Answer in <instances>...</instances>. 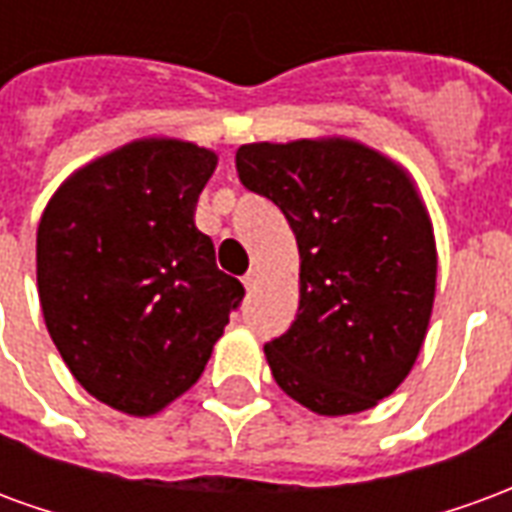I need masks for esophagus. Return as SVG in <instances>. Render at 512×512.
<instances>
[{"label": "esophagus", "instance_id": "esophagus-1", "mask_svg": "<svg viewBox=\"0 0 512 512\" xmlns=\"http://www.w3.org/2000/svg\"><path fill=\"white\" fill-rule=\"evenodd\" d=\"M257 282H260V277H257V271H249V274H246V277H244V288L246 290H255Z\"/></svg>", "mask_w": 512, "mask_h": 512}]
</instances>
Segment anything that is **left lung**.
<instances>
[{
  "label": "left lung",
  "mask_w": 512,
  "mask_h": 512,
  "mask_svg": "<svg viewBox=\"0 0 512 512\" xmlns=\"http://www.w3.org/2000/svg\"><path fill=\"white\" fill-rule=\"evenodd\" d=\"M235 169L299 244V312L266 343L271 376L315 414L373 408L414 367L433 310L436 244L414 183L351 139L241 145Z\"/></svg>",
  "instance_id": "8db88e82"
}]
</instances>
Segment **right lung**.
Here are the masks:
<instances>
[{
	"instance_id": "1",
	"label": "right lung",
	"mask_w": 512,
	"mask_h": 512,
	"mask_svg": "<svg viewBox=\"0 0 512 512\" xmlns=\"http://www.w3.org/2000/svg\"><path fill=\"white\" fill-rule=\"evenodd\" d=\"M216 153L136 139L62 183L38 224L46 329L106 406L150 417L197 384L244 299L194 224Z\"/></svg>"
}]
</instances>
